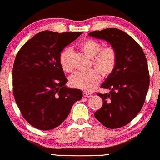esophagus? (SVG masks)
Instances as JSON below:
<instances>
[{
  "instance_id": "1",
  "label": "esophagus",
  "mask_w": 160,
  "mask_h": 160,
  "mask_svg": "<svg viewBox=\"0 0 160 160\" xmlns=\"http://www.w3.org/2000/svg\"><path fill=\"white\" fill-rule=\"evenodd\" d=\"M83 96H84V97H90V96H91V94H90L89 92H83Z\"/></svg>"
}]
</instances>
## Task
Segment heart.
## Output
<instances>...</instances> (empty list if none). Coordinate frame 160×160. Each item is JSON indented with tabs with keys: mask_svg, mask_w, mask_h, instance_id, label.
Segmentation results:
<instances>
[{
	"mask_svg": "<svg viewBox=\"0 0 160 160\" xmlns=\"http://www.w3.org/2000/svg\"><path fill=\"white\" fill-rule=\"evenodd\" d=\"M80 49L88 57L92 58V65L97 69L78 72L71 76V86L85 91H92L98 85L102 75H110L115 70L118 62V54L113 46H108L101 49V44L96 40L86 39L81 42ZM70 48L63 49L59 54V61L62 70L66 72L72 71V67L69 64Z\"/></svg>",
	"mask_w": 160,
	"mask_h": 160,
	"instance_id": "b5f03b06",
	"label": "heart"
}]
</instances>
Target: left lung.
I'll return each instance as SVG.
<instances>
[{"instance_id":"1","label":"left lung","mask_w":160,"mask_h":160,"mask_svg":"<svg viewBox=\"0 0 160 160\" xmlns=\"http://www.w3.org/2000/svg\"><path fill=\"white\" fill-rule=\"evenodd\" d=\"M88 34L106 40L118 54L115 70L101 86L110 92L97 93L103 103L95 117L107 128L122 127L138 115L144 103L149 87L146 56L132 37L118 28L94 31Z\"/></svg>"}]
</instances>
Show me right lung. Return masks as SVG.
<instances>
[{
  "mask_svg": "<svg viewBox=\"0 0 160 160\" xmlns=\"http://www.w3.org/2000/svg\"><path fill=\"white\" fill-rule=\"evenodd\" d=\"M82 32L62 34L44 31L19 49L13 67V92L23 117L40 130L58 126L82 97L79 89L65 86L68 80L59 61L60 52Z\"/></svg>",
  "mask_w": 160,
  "mask_h": 160,
  "instance_id": "1",
  "label": "right lung"
}]
</instances>
